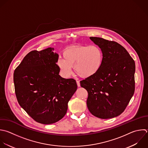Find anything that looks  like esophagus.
Instances as JSON below:
<instances>
[{"label": "esophagus", "instance_id": "34e87169", "mask_svg": "<svg viewBox=\"0 0 148 148\" xmlns=\"http://www.w3.org/2000/svg\"><path fill=\"white\" fill-rule=\"evenodd\" d=\"M76 83H77V85L78 87H80V82L79 80H76Z\"/></svg>", "mask_w": 148, "mask_h": 148}]
</instances>
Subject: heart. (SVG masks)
<instances>
[{"label":"heart","mask_w":148,"mask_h":148,"mask_svg":"<svg viewBox=\"0 0 148 148\" xmlns=\"http://www.w3.org/2000/svg\"><path fill=\"white\" fill-rule=\"evenodd\" d=\"M62 55L64 60L59 59L57 65L66 77L72 75L74 66L76 72L82 77H92L100 71L103 62L102 50L96 45L71 46L66 48Z\"/></svg>","instance_id":"1"}]
</instances>
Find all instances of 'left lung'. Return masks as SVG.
<instances>
[{"label": "left lung", "instance_id": "8db88e82", "mask_svg": "<svg viewBox=\"0 0 148 148\" xmlns=\"http://www.w3.org/2000/svg\"><path fill=\"white\" fill-rule=\"evenodd\" d=\"M90 39L102 50L103 62L93 77L80 82L88 92L90 113L102 119L122 113L135 91V65L125 49L118 43L101 38Z\"/></svg>", "mask_w": 148, "mask_h": 148}]
</instances>
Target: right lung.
<instances>
[{"label":"right lung","mask_w":148,"mask_h":148,"mask_svg":"<svg viewBox=\"0 0 148 148\" xmlns=\"http://www.w3.org/2000/svg\"><path fill=\"white\" fill-rule=\"evenodd\" d=\"M58 54L49 47L29 52L14 72L18 103L36 121L50 124L64 117L77 90L73 79L59 75Z\"/></svg>","instance_id":"1"}]
</instances>
